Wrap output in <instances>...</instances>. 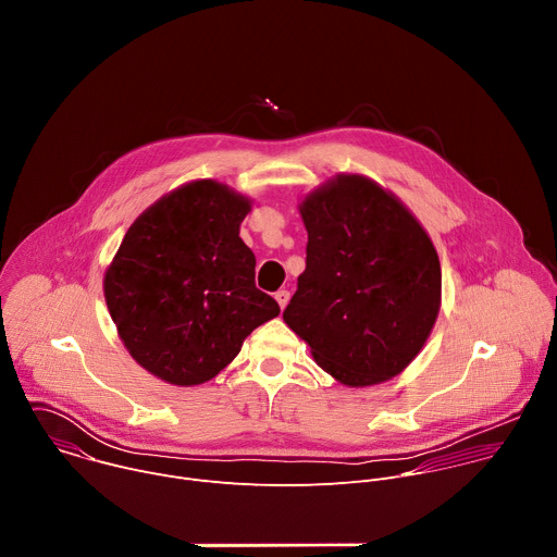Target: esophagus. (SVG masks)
<instances>
[{
	"instance_id": "1",
	"label": "esophagus",
	"mask_w": 557,
	"mask_h": 557,
	"mask_svg": "<svg viewBox=\"0 0 557 557\" xmlns=\"http://www.w3.org/2000/svg\"><path fill=\"white\" fill-rule=\"evenodd\" d=\"M275 299H277L280 308H284V306L288 304V299H290V293H288V290H277V293H275Z\"/></svg>"
}]
</instances>
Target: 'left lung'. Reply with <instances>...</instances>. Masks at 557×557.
I'll return each instance as SVG.
<instances>
[{
	"label": "left lung",
	"mask_w": 557,
	"mask_h": 557,
	"mask_svg": "<svg viewBox=\"0 0 557 557\" xmlns=\"http://www.w3.org/2000/svg\"><path fill=\"white\" fill-rule=\"evenodd\" d=\"M297 207L308 245L286 326L342 385L401 374L441 310L432 237L399 198L361 174H337Z\"/></svg>",
	"instance_id": "obj_1"
}]
</instances>
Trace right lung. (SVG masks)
I'll list each match as a JSON object with an SVG mask.
<instances>
[{"label":"right lung","instance_id":"right-lung-1","mask_svg":"<svg viewBox=\"0 0 557 557\" xmlns=\"http://www.w3.org/2000/svg\"><path fill=\"white\" fill-rule=\"evenodd\" d=\"M253 200L218 181L158 198L127 228L103 295L132 359L172 385H200L280 314L256 288V256L240 224Z\"/></svg>","mask_w":557,"mask_h":557}]
</instances>
